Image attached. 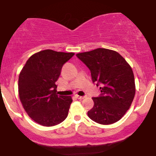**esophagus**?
<instances>
[{
  "instance_id": "esophagus-1",
  "label": "esophagus",
  "mask_w": 156,
  "mask_h": 156,
  "mask_svg": "<svg viewBox=\"0 0 156 156\" xmlns=\"http://www.w3.org/2000/svg\"><path fill=\"white\" fill-rule=\"evenodd\" d=\"M75 97H76L77 98H78V99H84V98H85V96H80V95H78V94H76L75 95Z\"/></svg>"
}]
</instances>
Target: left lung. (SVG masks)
I'll list each match as a JSON object with an SVG mask.
<instances>
[{
	"mask_svg": "<svg viewBox=\"0 0 156 156\" xmlns=\"http://www.w3.org/2000/svg\"><path fill=\"white\" fill-rule=\"evenodd\" d=\"M76 56L88 68L92 81L100 86L101 92L99 97L92 98L94 104L87 112L90 119L103 125L120 120L129 110L136 93L130 66L118 52L102 48Z\"/></svg>",
	"mask_w": 156,
	"mask_h": 156,
	"instance_id": "obj_1",
	"label": "left lung"
}]
</instances>
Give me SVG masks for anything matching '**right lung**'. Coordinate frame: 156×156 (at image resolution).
Here are the masks:
<instances>
[{
  "mask_svg": "<svg viewBox=\"0 0 156 156\" xmlns=\"http://www.w3.org/2000/svg\"><path fill=\"white\" fill-rule=\"evenodd\" d=\"M74 55L52 49L40 51L30 57L20 73V100L30 118L42 126H55L67 117L72 97L58 95L55 81L63 65Z\"/></svg>",
  "mask_w": 156,
  "mask_h": 156,
  "instance_id": "obj_1",
  "label": "right lung"
}]
</instances>
